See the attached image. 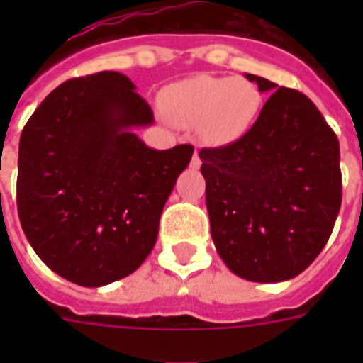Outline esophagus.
<instances>
[{"instance_id": "obj_1", "label": "esophagus", "mask_w": 363, "mask_h": 363, "mask_svg": "<svg viewBox=\"0 0 363 363\" xmlns=\"http://www.w3.org/2000/svg\"><path fill=\"white\" fill-rule=\"evenodd\" d=\"M190 165H192V169H199L201 167V158H199V152L196 150L192 156V162H190Z\"/></svg>"}]
</instances>
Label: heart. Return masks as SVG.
<instances>
[{"label":"heart","mask_w":363,"mask_h":363,"mask_svg":"<svg viewBox=\"0 0 363 363\" xmlns=\"http://www.w3.org/2000/svg\"><path fill=\"white\" fill-rule=\"evenodd\" d=\"M264 98L247 79L198 75L171 84L164 92V109L171 121L199 128L211 145L241 139L258 121Z\"/></svg>","instance_id":"heart-1"}]
</instances>
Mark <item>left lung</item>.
I'll use <instances>...</instances> for the list:
<instances>
[{
    "label": "left lung",
    "mask_w": 363,
    "mask_h": 363,
    "mask_svg": "<svg viewBox=\"0 0 363 363\" xmlns=\"http://www.w3.org/2000/svg\"><path fill=\"white\" fill-rule=\"evenodd\" d=\"M245 77L271 94L241 139L199 150L211 235L235 275L281 282L332 235L343 196L339 141L305 94Z\"/></svg>",
    "instance_id": "obj_1"
}]
</instances>
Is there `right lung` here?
<instances>
[{"label":"right lung","mask_w":363,"mask_h":363,"mask_svg":"<svg viewBox=\"0 0 363 363\" xmlns=\"http://www.w3.org/2000/svg\"><path fill=\"white\" fill-rule=\"evenodd\" d=\"M150 105L122 73L71 79L26 122L16 205L45 264L81 286H105L145 262L160 215L192 145L148 148L131 128L150 125Z\"/></svg>","instance_id":"right-lung-1"}]
</instances>
